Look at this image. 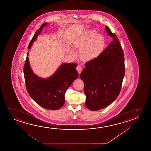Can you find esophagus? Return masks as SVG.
Segmentation results:
<instances>
[{
  "label": "esophagus",
  "instance_id": "1",
  "mask_svg": "<svg viewBox=\"0 0 151 151\" xmlns=\"http://www.w3.org/2000/svg\"><path fill=\"white\" fill-rule=\"evenodd\" d=\"M76 70L79 74H81V66H80L79 65H78L77 66Z\"/></svg>",
  "mask_w": 151,
  "mask_h": 151
}]
</instances>
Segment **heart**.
I'll list each match as a JSON object with an SVG mask.
<instances>
[{
  "mask_svg": "<svg viewBox=\"0 0 151 151\" xmlns=\"http://www.w3.org/2000/svg\"><path fill=\"white\" fill-rule=\"evenodd\" d=\"M104 38L101 35H98L94 30H89L84 37L74 42L73 46L77 48H81L80 55L85 60H91L97 57L103 49ZM73 55L75 53L71 51Z\"/></svg>",
  "mask_w": 151,
  "mask_h": 151,
  "instance_id": "obj_1",
  "label": "heart"
}]
</instances>
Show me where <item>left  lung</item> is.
<instances>
[{
    "mask_svg": "<svg viewBox=\"0 0 151 151\" xmlns=\"http://www.w3.org/2000/svg\"><path fill=\"white\" fill-rule=\"evenodd\" d=\"M106 30L112 41L97 58L85 63L80 75L85 105L91 111L104 109L116 99L125 74L124 53L118 38L107 26Z\"/></svg>",
    "mask_w": 151,
    "mask_h": 151,
    "instance_id": "obj_1",
    "label": "left lung"
}]
</instances>
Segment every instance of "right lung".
Returning a JSON list of instances; mask_svg holds the SVG:
<instances>
[{
    "label": "right lung",
    "instance_id": "1",
    "mask_svg": "<svg viewBox=\"0 0 151 151\" xmlns=\"http://www.w3.org/2000/svg\"><path fill=\"white\" fill-rule=\"evenodd\" d=\"M48 23L42 24L31 40L28 49H30L33 43L44 27ZM27 54L23 73L26 89L33 100L41 107L50 110H58L65 103V93L73 82L78 76L76 63H63L55 73L47 78H42L35 74L31 69Z\"/></svg>",
    "mask_w": 151,
    "mask_h": 151
}]
</instances>
